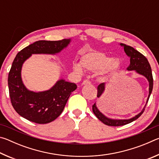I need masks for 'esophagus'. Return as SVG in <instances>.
<instances>
[{
	"label": "esophagus",
	"mask_w": 159,
	"mask_h": 159,
	"mask_svg": "<svg viewBox=\"0 0 159 159\" xmlns=\"http://www.w3.org/2000/svg\"><path fill=\"white\" fill-rule=\"evenodd\" d=\"M90 84V81L89 80H85L82 83V85H89Z\"/></svg>",
	"instance_id": "esophagus-1"
}]
</instances>
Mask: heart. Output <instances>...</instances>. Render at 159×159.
I'll return each instance as SVG.
<instances>
[{
  "mask_svg": "<svg viewBox=\"0 0 159 159\" xmlns=\"http://www.w3.org/2000/svg\"><path fill=\"white\" fill-rule=\"evenodd\" d=\"M80 64H76L74 70L79 74L83 72V68L90 71H102V76L105 80L114 79L121 69V61L117 57L110 58L106 54L99 52H90L83 55L80 59Z\"/></svg>",
  "mask_w": 159,
  "mask_h": 159,
  "instance_id": "b5f03b06",
  "label": "heart"
}]
</instances>
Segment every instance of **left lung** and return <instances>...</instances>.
<instances>
[{
    "mask_svg": "<svg viewBox=\"0 0 159 159\" xmlns=\"http://www.w3.org/2000/svg\"><path fill=\"white\" fill-rule=\"evenodd\" d=\"M120 45L124 48V52L127 55L128 57L130 58V66L128 67V71H134L137 74H138L141 76H143L147 79L149 83V95H148L146 104H145L143 109L142 111L138 114L132 117L129 119H116V118H111L106 116L105 115L102 114V113L99 111V109L97 107L96 102L93 104V111L96 117L98 119L102 121L104 124L109 126H120V125H124L130 123L131 122L134 121L136 119L140 116L144 112L145 107H146L148 100H149V97L152 94V89H153V76H152V68H151L150 64L148 61L147 59L144 57V56L141 54L138 50L134 49L133 47L129 46L125 44L120 43ZM106 88V83H102L99 84L98 87V98H99L100 97L103 95V93L105 91Z\"/></svg>",
    "mask_w": 159,
    "mask_h": 159,
    "instance_id": "1",
    "label": "left lung"
}]
</instances>
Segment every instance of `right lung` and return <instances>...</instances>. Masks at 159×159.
<instances>
[{"label":"right lung","instance_id":"obj_1","mask_svg":"<svg viewBox=\"0 0 159 159\" xmlns=\"http://www.w3.org/2000/svg\"><path fill=\"white\" fill-rule=\"evenodd\" d=\"M71 41V39L57 41H39L24 48L16 55L7 82L12 107L21 116L31 122L45 124L53 121L63 111L70 95L76 89V85L60 79L49 90L34 92L24 84L21 69L32 55H57Z\"/></svg>","mask_w":159,"mask_h":159}]
</instances>
